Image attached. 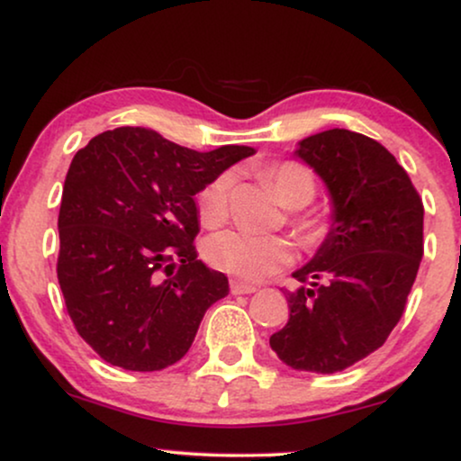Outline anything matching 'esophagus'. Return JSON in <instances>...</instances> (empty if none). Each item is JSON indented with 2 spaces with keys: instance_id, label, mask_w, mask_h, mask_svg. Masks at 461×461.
Returning <instances> with one entry per match:
<instances>
[{
  "instance_id": "34e87169",
  "label": "esophagus",
  "mask_w": 461,
  "mask_h": 461,
  "mask_svg": "<svg viewBox=\"0 0 461 461\" xmlns=\"http://www.w3.org/2000/svg\"><path fill=\"white\" fill-rule=\"evenodd\" d=\"M230 291H231V294H250L257 291V286L247 285V282L234 278V280H230Z\"/></svg>"
}]
</instances>
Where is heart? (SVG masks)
<instances>
[{"instance_id": "obj_1", "label": "heart", "mask_w": 461, "mask_h": 461, "mask_svg": "<svg viewBox=\"0 0 461 461\" xmlns=\"http://www.w3.org/2000/svg\"><path fill=\"white\" fill-rule=\"evenodd\" d=\"M274 194L286 206H303L316 194V179L308 168L297 162L278 164L269 170ZM231 173H221L208 181L198 194L200 221L208 227L223 223L230 206ZM305 242H316L324 234V225L316 219H302L297 223ZM293 242L286 236L250 234L242 230H227L211 236L204 244V259L219 272L236 278L257 282L267 278L293 261Z\"/></svg>"}]
</instances>
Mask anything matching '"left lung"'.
<instances>
[{
  "label": "left lung",
  "mask_w": 461,
  "mask_h": 461,
  "mask_svg": "<svg viewBox=\"0 0 461 461\" xmlns=\"http://www.w3.org/2000/svg\"><path fill=\"white\" fill-rule=\"evenodd\" d=\"M327 185L330 230L293 272L288 322L269 337L282 363L337 373L382 348L401 321L423 255V204L407 170L382 143L333 128L299 140Z\"/></svg>",
  "instance_id": "1"
}]
</instances>
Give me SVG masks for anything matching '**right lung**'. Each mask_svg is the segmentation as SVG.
Here are the masks:
<instances>
[{
    "label": "right lung",
    "instance_id": "1",
    "mask_svg": "<svg viewBox=\"0 0 461 461\" xmlns=\"http://www.w3.org/2000/svg\"><path fill=\"white\" fill-rule=\"evenodd\" d=\"M247 145L187 149L149 128L90 139L67 173L59 212V285L77 333L126 371H159L192 348L225 274L198 259L194 195L253 156Z\"/></svg>",
    "mask_w": 461,
    "mask_h": 461
}]
</instances>
